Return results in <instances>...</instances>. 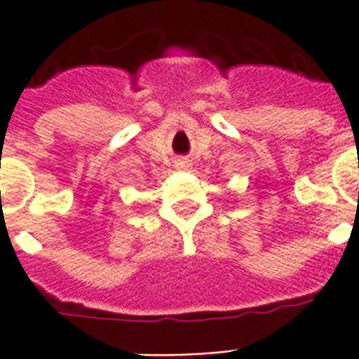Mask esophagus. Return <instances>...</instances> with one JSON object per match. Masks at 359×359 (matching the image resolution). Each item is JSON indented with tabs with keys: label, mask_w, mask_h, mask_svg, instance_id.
<instances>
[{
	"label": "esophagus",
	"mask_w": 359,
	"mask_h": 359,
	"mask_svg": "<svg viewBox=\"0 0 359 359\" xmlns=\"http://www.w3.org/2000/svg\"><path fill=\"white\" fill-rule=\"evenodd\" d=\"M188 165H190V163H188V160H184V158L177 161V168H179V169H186V168H188Z\"/></svg>",
	"instance_id": "34e87169"
}]
</instances>
